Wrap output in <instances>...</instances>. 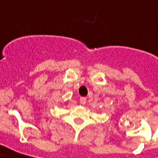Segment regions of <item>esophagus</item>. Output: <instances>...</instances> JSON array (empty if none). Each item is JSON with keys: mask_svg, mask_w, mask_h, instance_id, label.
<instances>
[{"mask_svg": "<svg viewBox=\"0 0 158 158\" xmlns=\"http://www.w3.org/2000/svg\"><path fill=\"white\" fill-rule=\"evenodd\" d=\"M86 101H87V99L84 98V97H81V99H80V103H81V105H82V106H84L85 104H86Z\"/></svg>", "mask_w": 158, "mask_h": 158, "instance_id": "1", "label": "esophagus"}]
</instances>
